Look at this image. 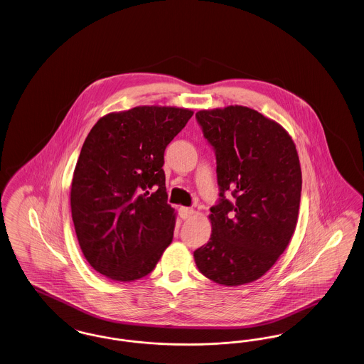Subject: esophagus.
<instances>
[{
	"label": "esophagus",
	"instance_id": "34e87169",
	"mask_svg": "<svg viewBox=\"0 0 364 364\" xmlns=\"http://www.w3.org/2000/svg\"><path fill=\"white\" fill-rule=\"evenodd\" d=\"M178 214H180V217H181L183 220H190L191 217H192V214H193V210L190 208H180Z\"/></svg>",
	"mask_w": 364,
	"mask_h": 364
}]
</instances>
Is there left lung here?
Here are the masks:
<instances>
[{"instance_id": "left-lung-1", "label": "left lung", "mask_w": 364, "mask_h": 364, "mask_svg": "<svg viewBox=\"0 0 364 364\" xmlns=\"http://www.w3.org/2000/svg\"><path fill=\"white\" fill-rule=\"evenodd\" d=\"M195 117L214 150L220 188L210 208L211 236L193 251L195 263L214 282H252L294 235L301 193L296 146L279 124L245 106L200 110Z\"/></svg>"}]
</instances>
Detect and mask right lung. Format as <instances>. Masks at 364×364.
Here are the masks:
<instances>
[{
    "label": "right lung",
    "instance_id": "obj_1",
    "mask_svg": "<svg viewBox=\"0 0 364 364\" xmlns=\"http://www.w3.org/2000/svg\"><path fill=\"white\" fill-rule=\"evenodd\" d=\"M193 112L138 106L92 127L77 159L70 210L87 262L114 281H135L156 267L172 242L164 154Z\"/></svg>",
    "mask_w": 364,
    "mask_h": 364
}]
</instances>
